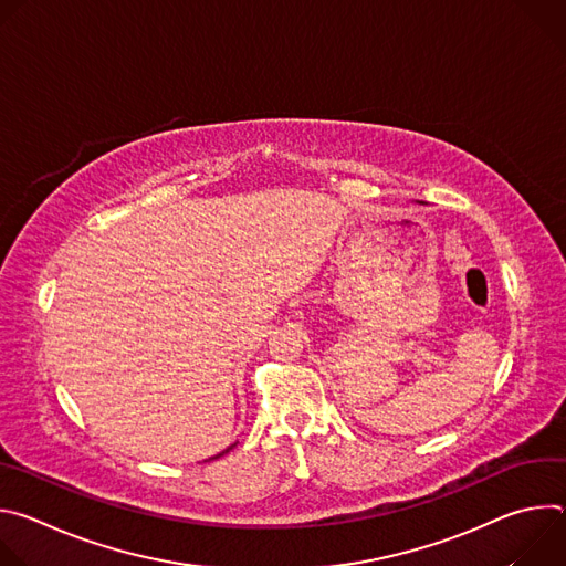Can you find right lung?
I'll return each instance as SVG.
<instances>
[{
    "label": "right lung",
    "instance_id": "obj_1",
    "mask_svg": "<svg viewBox=\"0 0 566 566\" xmlns=\"http://www.w3.org/2000/svg\"><path fill=\"white\" fill-rule=\"evenodd\" d=\"M232 448H234V443H232V446H228V448H226V450H223V452H219V454H217V457H210V459H208V461H212V459H219V457H223V454H226V452H230V450H232Z\"/></svg>",
    "mask_w": 566,
    "mask_h": 566
}]
</instances>
